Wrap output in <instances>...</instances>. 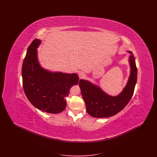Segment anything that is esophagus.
I'll return each instance as SVG.
<instances>
[{
	"label": "esophagus",
	"instance_id": "34e87169",
	"mask_svg": "<svg viewBox=\"0 0 157 157\" xmlns=\"http://www.w3.org/2000/svg\"><path fill=\"white\" fill-rule=\"evenodd\" d=\"M78 75H79V79H83V78H84L85 76V74H84L83 72H79V73L78 74Z\"/></svg>",
	"mask_w": 157,
	"mask_h": 157
}]
</instances>
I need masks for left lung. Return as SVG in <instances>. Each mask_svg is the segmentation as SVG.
<instances>
[{
	"instance_id": "obj_1",
	"label": "left lung",
	"mask_w": 157,
	"mask_h": 157,
	"mask_svg": "<svg viewBox=\"0 0 157 157\" xmlns=\"http://www.w3.org/2000/svg\"><path fill=\"white\" fill-rule=\"evenodd\" d=\"M129 57L130 75L127 85L117 96L105 93L99 86L89 81L81 79L79 85L82 98L85 102L86 111L94 118L110 117L122 111L133 95L137 79V68L132 52Z\"/></svg>"
}]
</instances>
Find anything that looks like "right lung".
Segmentation results:
<instances>
[{
	"label": "right lung",
	"instance_id": "right-lung-1",
	"mask_svg": "<svg viewBox=\"0 0 157 157\" xmlns=\"http://www.w3.org/2000/svg\"><path fill=\"white\" fill-rule=\"evenodd\" d=\"M41 40L35 39L28 48L23 60V87L30 103L38 109L59 113L66 108V98L71 88L79 82L76 74L51 72L42 67L37 49Z\"/></svg>",
	"mask_w": 157,
	"mask_h": 157
}]
</instances>
